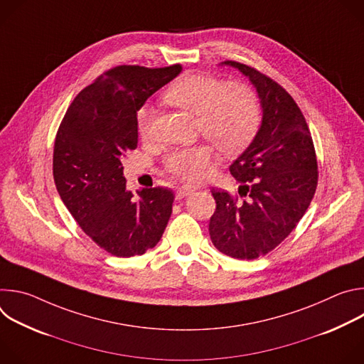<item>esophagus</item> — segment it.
Here are the masks:
<instances>
[{"mask_svg": "<svg viewBox=\"0 0 364 364\" xmlns=\"http://www.w3.org/2000/svg\"><path fill=\"white\" fill-rule=\"evenodd\" d=\"M190 193H193V188H190V187H187V186H183V187H180V188L177 190L176 198H177V200H181V198H184L186 196H188Z\"/></svg>", "mask_w": 364, "mask_h": 364, "instance_id": "obj_1", "label": "esophagus"}]
</instances>
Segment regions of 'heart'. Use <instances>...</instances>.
<instances>
[{
    "instance_id": "1",
    "label": "heart",
    "mask_w": 364,
    "mask_h": 364,
    "mask_svg": "<svg viewBox=\"0 0 364 364\" xmlns=\"http://www.w3.org/2000/svg\"><path fill=\"white\" fill-rule=\"evenodd\" d=\"M164 100L194 114L197 131L226 155L240 152L252 141L261 119L257 99L247 86L225 83L204 73H190L176 80L166 90ZM136 119L139 134L146 136L151 111L139 109ZM212 159L213 148L200 142L171 149L164 164L174 177L194 184L209 173Z\"/></svg>"
}]
</instances>
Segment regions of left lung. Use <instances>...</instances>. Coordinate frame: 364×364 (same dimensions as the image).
I'll return each mask as SVG.
<instances>
[{
	"instance_id": "obj_1",
	"label": "left lung",
	"mask_w": 364,
	"mask_h": 364,
	"mask_svg": "<svg viewBox=\"0 0 364 364\" xmlns=\"http://www.w3.org/2000/svg\"><path fill=\"white\" fill-rule=\"evenodd\" d=\"M222 66L235 68L249 79L261 103L262 121L229 167L245 200L213 188L216 212L209 232L222 253L250 261L275 249L306 212L317 188V159L305 118L282 86L237 62Z\"/></svg>"
}]
</instances>
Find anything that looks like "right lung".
Returning <instances> with one entry per match:
<instances>
[{
  "label": "right lung",
  "mask_w": 364,
  "mask_h": 364,
  "mask_svg": "<svg viewBox=\"0 0 364 364\" xmlns=\"http://www.w3.org/2000/svg\"><path fill=\"white\" fill-rule=\"evenodd\" d=\"M181 70L180 65L118 66L75 97L58 131L53 177L59 196L83 232L114 256L145 253L170 220L173 191L131 193L121 161L136 148L138 111Z\"/></svg>",
  "instance_id": "obj_1"
}]
</instances>
